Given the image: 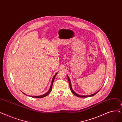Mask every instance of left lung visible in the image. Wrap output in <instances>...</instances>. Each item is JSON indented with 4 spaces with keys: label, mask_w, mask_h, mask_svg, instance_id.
I'll return each instance as SVG.
<instances>
[{
    "label": "left lung",
    "mask_w": 122,
    "mask_h": 122,
    "mask_svg": "<svg viewBox=\"0 0 122 122\" xmlns=\"http://www.w3.org/2000/svg\"><path fill=\"white\" fill-rule=\"evenodd\" d=\"M67 77H68V79L69 83V85H70V88L71 91V92H72V93H73L74 95H75V96H77V97H81V98H87V97H92V96H94V95H95V94H96L99 92V91H98L97 92L95 93H94V94H92V95H88V96H82V95H78V94H77L76 93H75V92H74V91L73 90L72 88V86H71V84L70 79L69 77H68V76H67Z\"/></svg>",
    "instance_id": "left-lung-1"
}]
</instances>
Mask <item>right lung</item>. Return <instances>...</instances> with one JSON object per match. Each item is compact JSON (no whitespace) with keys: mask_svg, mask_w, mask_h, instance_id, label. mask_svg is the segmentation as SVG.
I'll return each instance as SVG.
<instances>
[{"mask_svg":"<svg viewBox=\"0 0 122 122\" xmlns=\"http://www.w3.org/2000/svg\"><path fill=\"white\" fill-rule=\"evenodd\" d=\"M57 73H56V74L54 76V77H53V79H52V82H51V85H50V89H49V91L47 92L46 93H45V94H44V95H40V96H28V95H26V94H25V93H23L22 92V93L24 94H25V95H26V96H30V97H33V98H43V97H46V96H47V95H48L50 93V92L51 91V90H52V85H53V82H54V79H55V76H56V75H57Z\"/></svg>","mask_w":122,"mask_h":122,"instance_id":"add662e5","label":"right lung"}]
</instances>
